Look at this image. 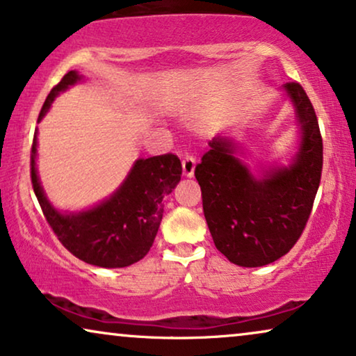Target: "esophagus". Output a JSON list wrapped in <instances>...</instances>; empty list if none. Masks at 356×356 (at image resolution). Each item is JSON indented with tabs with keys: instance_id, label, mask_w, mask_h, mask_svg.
<instances>
[{
	"instance_id": "34e87169",
	"label": "esophagus",
	"mask_w": 356,
	"mask_h": 356,
	"mask_svg": "<svg viewBox=\"0 0 356 356\" xmlns=\"http://www.w3.org/2000/svg\"><path fill=\"white\" fill-rule=\"evenodd\" d=\"M195 158L193 156H186L182 159V172L186 177H193V172H195Z\"/></svg>"
}]
</instances>
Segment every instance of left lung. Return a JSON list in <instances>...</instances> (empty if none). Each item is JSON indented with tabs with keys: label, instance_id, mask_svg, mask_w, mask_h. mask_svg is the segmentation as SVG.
<instances>
[{
	"label": "left lung",
	"instance_id": "8db88e82",
	"mask_svg": "<svg viewBox=\"0 0 356 356\" xmlns=\"http://www.w3.org/2000/svg\"><path fill=\"white\" fill-rule=\"evenodd\" d=\"M301 141L288 165H270L254 175L238 158L239 146L215 136L197 164L203 213L213 243L241 267H262L296 244L309 220L322 172V138L314 107L300 83H286Z\"/></svg>",
	"mask_w": 356,
	"mask_h": 356
}]
</instances>
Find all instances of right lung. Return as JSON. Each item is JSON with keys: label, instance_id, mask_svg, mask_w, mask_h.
I'll use <instances>...</instances> for the list:
<instances>
[{"label": "right lung", "instance_id": "add662e5", "mask_svg": "<svg viewBox=\"0 0 356 356\" xmlns=\"http://www.w3.org/2000/svg\"><path fill=\"white\" fill-rule=\"evenodd\" d=\"M83 76L68 71L51 89L39 122L60 92ZM37 131L31 151V179L44 216L56 238L74 257L104 268H122L149 252L164 211V197L181 181L182 164L175 154L136 159L122 186L99 205L83 211H60L51 205L37 174Z\"/></svg>", "mask_w": 356, "mask_h": 356}]
</instances>
